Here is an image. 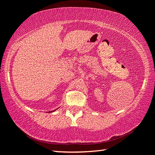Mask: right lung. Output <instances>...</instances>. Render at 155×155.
<instances>
[{"label": "right lung", "mask_w": 155, "mask_h": 155, "mask_svg": "<svg viewBox=\"0 0 155 155\" xmlns=\"http://www.w3.org/2000/svg\"><path fill=\"white\" fill-rule=\"evenodd\" d=\"M50 112H52V111H50Z\"/></svg>", "instance_id": "add662e5"}]
</instances>
